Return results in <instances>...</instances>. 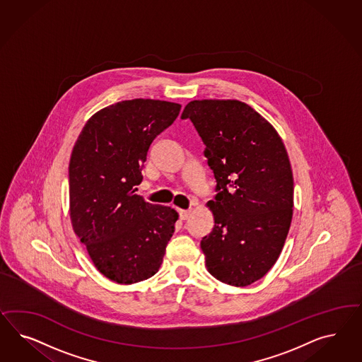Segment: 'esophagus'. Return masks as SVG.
Listing matches in <instances>:
<instances>
[{"label":"esophagus","mask_w":362,"mask_h":362,"mask_svg":"<svg viewBox=\"0 0 362 362\" xmlns=\"http://www.w3.org/2000/svg\"><path fill=\"white\" fill-rule=\"evenodd\" d=\"M189 215H191V211H188V209H179V218H180V220L188 219Z\"/></svg>","instance_id":"34e87169"}]
</instances>
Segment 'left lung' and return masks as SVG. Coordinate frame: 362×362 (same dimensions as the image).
<instances>
[{
  "mask_svg": "<svg viewBox=\"0 0 362 362\" xmlns=\"http://www.w3.org/2000/svg\"><path fill=\"white\" fill-rule=\"evenodd\" d=\"M216 179L207 203L215 226L200 241L209 274L224 284L247 286L279 259L293 215V175L274 126L236 99L187 105Z\"/></svg>",
  "mask_w": 362,
  "mask_h": 362,
  "instance_id": "obj_1",
  "label": "left lung"
}]
</instances>
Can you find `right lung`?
I'll use <instances>...</instances> for the list:
<instances>
[{
	"mask_svg": "<svg viewBox=\"0 0 362 362\" xmlns=\"http://www.w3.org/2000/svg\"><path fill=\"white\" fill-rule=\"evenodd\" d=\"M179 103L132 99L99 110L85 124L69 163L70 219L100 274L134 284L158 272L177 212L135 194L153 139Z\"/></svg>",
	"mask_w": 362,
	"mask_h": 362,
	"instance_id": "obj_1",
	"label": "right lung"
}]
</instances>
